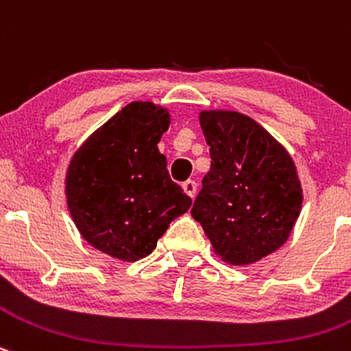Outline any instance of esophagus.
Listing matches in <instances>:
<instances>
[{"label":"esophagus","instance_id":"1","mask_svg":"<svg viewBox=\"0 0 351 351\" xmlns=\"http://www.w3.org/2000/svg\"><path fill=\"white\" fill-rule=\"evenodd\" d=\"M182 186L189 197H195V194H197V183H195V180H186V182H183Z\"/></svg>","mask_w":351,"mask_h":351}]
</instances>
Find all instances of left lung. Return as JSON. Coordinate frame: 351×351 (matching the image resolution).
<instances>
[{
	"instance_id": "8db88e82",
	"label": "left lung",
	"mask_w": 351,
	"mask_h": 351,
	"mask_svg": "<svg viewBox=\"0 0 351 351\" xmlns=\"http://www.w3.org/2000/svg\"><path fill=\"white\" fill-rule=\"evenodd\" d=\"M211 154L192 216L213 250L232 265H247L287 241L303 202L300 178L287 154L265 128L230 110L199 116Z\"/></svg>"
}]
</instances>
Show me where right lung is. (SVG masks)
Instances as JSON below:
<instances>
[{
	"mask_svg": "<svg viewBox=\"0 0 351 351\" xmlns=\"http://www.w3.org/2000/svg\"><path fill=\"white\" fill-rule=\"evenodd\" d=\"M168 110L131 101L74 154L65 180L69 211L93 247L124 261L156 250L192 199L169 178L157 143Z\"/></svg>",
	"mask_w": 351,
	"mask_h": 351,
	"instance_id": "obj_1",
	"label": "right lung"
}]
</instances>
